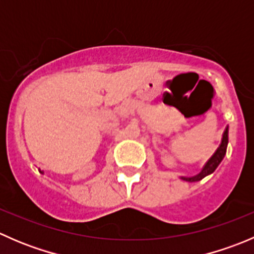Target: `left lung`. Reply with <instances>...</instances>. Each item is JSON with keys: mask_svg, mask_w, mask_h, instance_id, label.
I'll return each instance as SVG.
<instances>
[{"mask_svg": "<svg viewBox=\"0 0 254 254\" xmlns=\"http://www.w3.org/2000/svg\"><path fill=\"white\" fill-rule=\"evenodd\" d=\"M227 143H229V127H226V130L224 131L221 143H220V146L217 147V150L215 151L214 155H212L211 157H210V160L205 163V166L203 167L201 172L193 177H181V179H183V181H187V182H198V181H201L204 177L211 175V173L216 170L217 166L221 163V161L224 160L225 155H226Z\"/></svg>", "mask_w": 254, "mask_h": 254, "instance_id": "8db88e82", "label": "left lung"}]
</instances>
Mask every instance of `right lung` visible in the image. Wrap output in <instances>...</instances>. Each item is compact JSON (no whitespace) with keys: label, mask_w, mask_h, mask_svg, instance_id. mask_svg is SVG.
I'll use <instances>...</instances> for the list:
<instances>
[{"label":"right lung","mask_w":254,"mask_h":254,"mask_svg":"<svg viewBox=\"0 0 254 254\" xmlns=\"http://www.w3.org/2000/svg\"><path fill=\"white\" fill-rule=\"evenodd\" d=\"M39 172H40V173H43V172H42V171H39Z\"/></svg>","instance_id":"right-lung-1"}]
</instances>
